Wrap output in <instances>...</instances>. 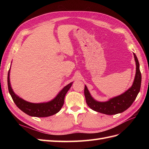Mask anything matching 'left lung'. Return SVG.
<instances>
[{
  "label": "left lung",
  "mask_w": 149,
  "mask_h": 149,
  "mask_svg": "<svg viewBox=\"0 0 149 149\" xmlns=\"http://www.w3.org/2000/svg\"><path fill=\"white\" fill-rule=\"evenodd\" d=\"M134 56L136 62V73L134 83L132 87L121 95L112 98L106 102H97L91 97L86 86L85 85L84 96L86 102L91 109L107 115H114L125 111L132 104L141 89L142 79L139 63L134 53Z\"/></svg>",
  "instance_id": "8db88e82"
}]
</instances>
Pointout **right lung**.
<instances>
[{"label": "right lung", "mask_w": 149, "mask_h": 149, "mask_svg": "<svg viewBox=\"0 0 149 149\" xmlns=\"http://www.w3.org/2000/svg\"><path fill=\"white\" fill-rule=\"evenodd\" d=\"M9 73L10 70L8 71L7 76L8 89L13 102H15L16 106L25 114L30 116L39 117V118L50 116L56 114L57 112L60 111L62 106H63L66 94L73 83H71L66 86L58 94L56 97L51 101L46 103H31L22 100L13 93L10 86Z\"/></svg>", "instance_id": "right-lung-1"}]
</instances>
